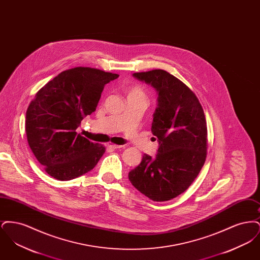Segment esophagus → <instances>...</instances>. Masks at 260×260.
<instances>
[{
  "instance_id": "esophagus-1",
  "label": "esophagus",
  "mask_w": 260,
  "mask_h": 260,
  "mask_svg": "<svg viewBox=\"0 0 260 260\" xmlns=\"http://www.w3.org/2000/svg\"><path fill=\"white\" fill-rule=\"evenodd\" d=\"M107 147L110 149H118L121 148V147H122V145H117V144H111V143H108V144H107Z\"/></svg>"
}]
</instances>
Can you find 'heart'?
I'll return each mask as SVG.
<instances>
[{"label":"heart","mask_w":260,"mask_h":260,"mask_svg":"<svg viewBox=\"0 0 260 260\" xmlns=\"http://www.w3.org/2000/svg\"><path fill=\"white\" fill-rule=\"evenodd\" d=\"M128 96H139V98L145 99V92H144L142 87H139V86H136V87H132L129 89Z\"/></svg>","instance_id":"heart-1"}]
</instances>
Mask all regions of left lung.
<instances>
[{
  "label": "left lung",
  "mask_w": 260,
  "mask_h": 260,
  "mask_svg": "<svg viewBox=\"0 0 260 260\" xmlns=\"http://www.w3.org/2000/svg\"><path fill=\"white\" fill-rule=\"evenodd\" d=\"M133 76L154 87L158 105L151 131L158 138L157 155L144 154L128 179L147 198L170 201L183 193L202 170L208 149L205 114L195 93L169 72L157 69Z\"/></svg>",
  "instance_id": "left-lung-1"
}]
</instances>
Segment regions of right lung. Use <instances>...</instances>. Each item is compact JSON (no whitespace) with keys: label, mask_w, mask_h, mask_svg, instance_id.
Instances as JSON below:
<instances>
[{"label":"right lung","mask_w":260,"mask_h":260,"mask_svg":"<svg viewBox=\"0 0 260 260\" xmlns=\"http://www.w3.org/2000/svg\"><path fill=\"white\" fill-rule=\"evenodd\" d=\"M119 77L89 67L63 71L42 87L26 111L29 146L50 176L67 181L91 171L105 147L78 135L95 111L104 86Z\"/></svg>","instance_id":"obj_1"}]
</instances>
